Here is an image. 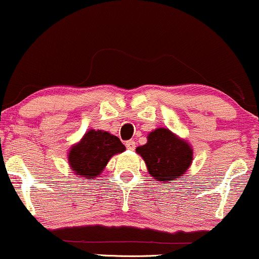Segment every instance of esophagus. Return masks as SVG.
Here are the masks:
<instances>
[{
    "mask_svg": "<svg viewBox=\"0 0 259 259\" xmlns=\"http://www.w3.org/2000/svg\"><path fill=\"white\" fill-rule=\"evenodd\" d=\"M125 146H126L127 150L134 151V150H135V147H136V142L134 141V140H129V141L125 142Z\"/></svg>",
    "mask_w": 259,
    "mask_h": 259,
    "instance_id": "esophagus-1",
    "label": "esophagus"
}]
</instances>
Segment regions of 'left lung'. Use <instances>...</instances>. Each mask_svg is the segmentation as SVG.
<instances>
[{
  "instance_id": "1",
  "label": "left lung",
  "mask_w": 259,
  "mask_h": 259,
  "mask_svg": "<svg viewBox=\"0 0 259 259\" xmlns=\"http://www.w3.org/2000/svg\"><path fill=\"white\" fill-rule=\"evenodd\" d=\"M157 181H174L186 173L192 163V148L169 129L158 127L148 134L147 144L136 148Z\"/></svg>"
}]
</instances>
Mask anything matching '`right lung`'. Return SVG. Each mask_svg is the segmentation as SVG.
Wrapping results in <instances>:
<instances>
[{
  "label": "right lung",
  "instance_id": "1",
  "mask_svg": "<svg viewBox=\"0 0 259 259\" xmlns=\"http://www.w3.org/2000/svg\"><path fill=\"white\" fill-rule=\"evenodd\" d=\"M125 151L117 136L103 130H89L78 144L70 148L68 162L76 175L95 179L114 154Z\"/></svg>",
  "mask_w": 259,
  "mask_h": 259
}]
</instances>
